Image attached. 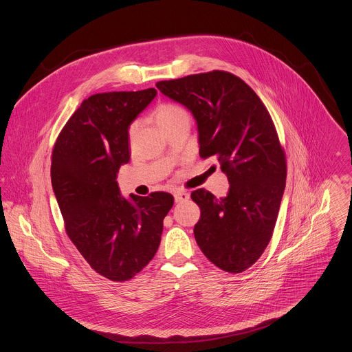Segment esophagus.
<instances>
[{"label":"esophagus","mask_w":352,"mask_h":352,"mask_svg":"<svg viewBox=\"0 0 352 352\" xmlns=\"http://www.w3.org/2000/svg\"><path fill=\"white\" fill-rule=\"evenodd\" d=\"M174 198H175V202L179 204V202L188 201V199L190 198V195L186 193V192H184V190H177V192L174 193Z\"/></svg>","instance_id":"obj_1"}]
</instances>
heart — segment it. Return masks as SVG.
Masks as SVG:
<instances>
[{"instance_id":"heart-1","label":"heart","mask_w":352,"mask_h":352,"mask_svg":"<svg viewBox=\"0 0 352 352\" xmlns=\"http://www.w3.org/2000/svg\"><path fill=\"white\" fill-rule=\"evenodd\" d=\"M153 116L155 118L157 125L166 132L168 128H171L173 125L184 121V120H190L188 111L178 105V104H173V102H163L159 104L157 108L154 109ZM138 128V122L133 121L131 122V125L128 126V139L132 140V138L135 136Z\"/></svg>"}]
</instances>
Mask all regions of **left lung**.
I'll return each mask as SVG.
<instances>
[{
    "label": "left lung",
    "instance_id": "left-lung-1",
    "mask_svg": "<svg viewBox=\"0 0 352 352\" xmlns=\"http://www.w3.org/2000/svg\"><path fill=\"white\" fill-rule=\"evenodd\" d=\"M157 87L193 113L199 157L217 159L228 177L224 198L192 192L201 209L195 241L219 269L241 273L270 243L286 185V155L273 118L256 93L228 72L160 80Z\"/></svg>",
    "mask_w": 352,
    "mask_h": 352
}]
</instances>
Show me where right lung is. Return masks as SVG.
<instances>
[{
  "instance_id": "add662e5",
  "label": "right lung",
  "mask_w": 352,
  "mask_h": 352,
  "mask_svg": "<svg viewBox=\"0 0 352 352\" xmlns=\"http://www.w3.org/2000/svg\"><path fill=\"white\" fill-rule=\"evenodd\" d=\"M154 87L97 93L83 100L56 138L51 182L66 234L96 273L125 282L155 256L174 197L120 195L118 177L131 153L128 126L154 100Z\"/></svg>"
}]
</instances>
